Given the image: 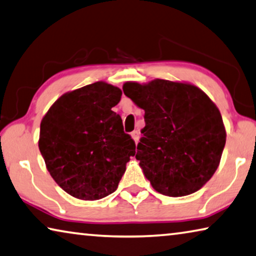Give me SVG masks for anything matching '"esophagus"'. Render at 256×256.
<instances>
[{
	"instance_id": "1",
	"label": "esophagus",
	"mask_w": 256,
	"mask_h": 256,
	"mask_svg": "<svg viewBox=\"0 0 256 256\" xmlns=\"http://www.w3.org/2000/svg\"><path fill=\"white\" fill-rule=\"evenodd\" d=\"M131 136H132V139L136 141V142H138V141H139V132H138V131H133L131 133Z\"/></svg>"
}]
</instances>
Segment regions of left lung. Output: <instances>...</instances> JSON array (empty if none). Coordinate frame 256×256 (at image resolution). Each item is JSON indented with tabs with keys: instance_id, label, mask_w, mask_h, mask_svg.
Segmentation results:
<instances>
[{
	"instance_id": "1",
	"label": "left lung",
	"mask_w": 256,
	"mask_h": 256,
	"mask_svg": "<svg viewBox=\"0 0 256 256\" xmlns=\"http://www.w3.org/2000/svg\"><path fill=\"white\" fill-rule=\"evenodd\" d=\"M123 91L144 110L136 158L152 188L170 197L200 190L216 173L226 144L216 104L200 88L168 80L126 82Z\"/></svg>"
}]
</instances>
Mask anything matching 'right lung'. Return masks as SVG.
Masks as SVG:
<instances>
[{
	"instance_id": "add662e5",
	"label": "right lung",
	"mask_w": 256,
	"mask_h": 256,
	"mask_svg": "<svg viewBox=\"0 0 256 256\" xmlns=\"http://www.w3.org/2000/svg\"><path fill=\"white\" fill-rule=\"evenodd\" d=\"M120 96L112 84H88L62 94L40 122L38 148L48 171L72 197L96 200L112 194L134 156V141L112 110Z\"/></svg>"
}]
</instances>
